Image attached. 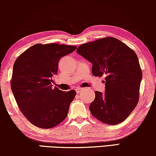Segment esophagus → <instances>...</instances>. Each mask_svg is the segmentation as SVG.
Wrapping results in <instances>:
<instances>
[{"instance_id":"esophagus-1","label":"esophagus","mask_w":156,"mask_h":156,"mask_svg":"<svg viewBox=\"0 0 156 156\" xmlns=\"http://www.w3.org/2000/svg\"><path fill=\"white\" fill-rule=\"evenodd\" d=\"M83 88H77L76 89V92L77 93V94H79V93H80V91H82V90H83Z\"/></svg>"}]
</instances>
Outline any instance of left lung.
<instances>
[{"instance_id": "left-lung-1", "label": "left lung", "mask_w": 156, "mask_h": 156, "mask_svg": "<svg viewBox=\"0 0 156 156\" xmlns=\"http://www.w3.org/2000/svg\"><path fill=\"white\" fill-rule=\"evenodd\" d=\"M76 52L92 64L94 76H105V93L95 91L89 106L91 114L106 124L121 123L139 100L142 71L137 55L112 37L81 44Z\"/></svg>"}]
</instances>
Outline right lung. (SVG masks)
Here are the masks:
<instances>
[{"instance_id": "add662e5", "label": "right lung", "mask_w": 156, "mask_h": 156, "mask_svg": "<svg viewBox=\"0 0 156 156\" xmlns=\"http://www.w3.org/2000/svg\"><path fill=\"white\" fill-rule=\"evenodd\" d=\"M76 49L56 43L36 44L15 62L12 92L21 112L36 126L51 129L67 117L76 91L53 88L52 77L58 72L59 59Z\"/></svg>"}]
</instances>
